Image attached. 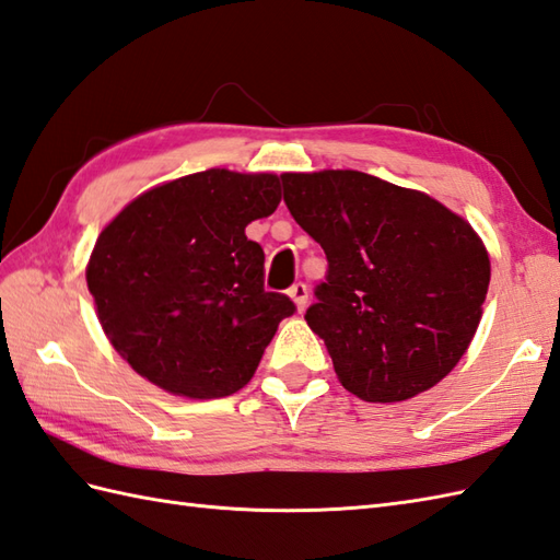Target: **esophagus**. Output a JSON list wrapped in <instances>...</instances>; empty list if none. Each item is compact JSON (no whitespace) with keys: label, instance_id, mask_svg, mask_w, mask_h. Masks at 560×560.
I'll return each instance as SVG.
<instances>
[{"label":"esophagus","instance_id":"34e87169","mask_svg":"<svg viewBox=\"0 0 560 560\" xmlns=\"http://www.w3.org/2000/svg\"><path fill=\"white\" fill-rule=\"evenodd\" d=\"M289 298L293 301L295 310H303L307 305V285L305 283H293L289 289Z\"/></svg>","mask_w":560,"mask_h":560}]
</instances>
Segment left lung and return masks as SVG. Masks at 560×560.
<instances>
[{
    "mask_svg": "<svg viewBox=\"0 0 560 560\" xmlns=\"http://www.w3.org/2000/svg\"><path fill=\"white\" fill-rule=\"evenodd\" d=\"M283 202L329 259L307 324L346 392L400 402L458 365L491 279L470 221L353 168L281 174Z\"/></svg>",
    "mask_w": 560,
    "mask_h": 560,
    "instance_id": "obj_1",
    "label": "left lung"
}]
</instances>
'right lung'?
Returning a JSON list of instances; mask_svg holds the SVG:
<instances>
[{
	"mask_svg": "<svg viewBox=\"0 0 560 560\" xmlns=\"http://www.w3.org/2000/svg\"><path fill=\"white\" fill-rule=\"evenodd\" d=\"M281 202L277 174L207 168L140 192L95 241V312L142 380L192 400L241 392L293 303L265 291L245 226Z\"/></svg>",
	"mask_w": 560,
	"mask_h": 560,
	"instance_id": "right-lung-1",
	"label": "right lung"
}]
</instances>
